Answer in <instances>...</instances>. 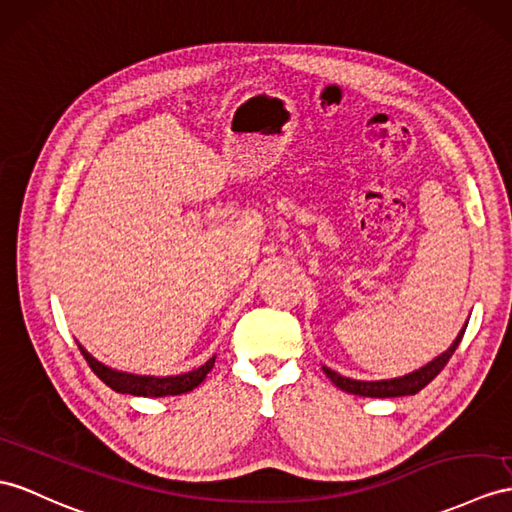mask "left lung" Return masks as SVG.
I'll return each mask as SVG.
<instances>
[{
	"mask_svg": "<svg viewBox=\"0 0 512 512\" xmlns=\"http://www.w3.org/2000/svg\"><path fill=\"white\" fill-rule=\"evenodd\" d=\"M467 328V326H465ZM465 328L460 330V334L456 336V341L452 343L450 350L445 354H441L439 358H434L432 363H428L426 367H421L419 371L408 373L404 378H393V380H380V382H360V380H352V378H343L341 373H336L328 367H323V373L339 386L341 391L345 393H354V395H363V397H400V395H415L419 393L423 386L430 384L439 373L443 371V367L450 363L452 354L456 352L458 343L463 341Z\"/></svg>",
	"mask_w": 512,
	"mask_h": 512,
	"instance_id": "obj_1",
	"label": "left lung"
}]
</instances>
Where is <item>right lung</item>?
Instances as JSON below:
<instances>
[{
  "label": "right lung",
  "mask_w": 512,
  "mask_h": 512,
  "mask_svg": "<svg viewBox=\"0 0 512 512\" xmlns=\"http://www.w3.org/2000/svg\"><path fill=\"white\" fill-rule=\"evenodd\" d=\"M80 347L82 356L86 358V363L93 369L95 376L108 384L112 391L117 393H130V395H141V397H162V395H182L193 391L195 386L204 382L208 376V371L215 365V356L208 360L206 365L197 367L189 373H182V376H169V378H152V376H132V373H121L115 369H108L106 365L97 363V360L84 352V347Z\"/></svg>",
  "instance_id": "1"
}]
</instances>
